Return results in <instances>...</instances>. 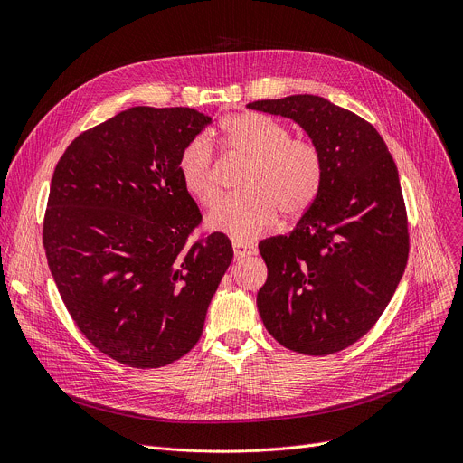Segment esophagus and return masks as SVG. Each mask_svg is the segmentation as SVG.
<instances>
[{
	"mask_svg": "<svg viewBox=\"0 0 463 463\" xmlns=\"http://www.w3.org/2000/svg\"><path fill=\"white\" fill-rule=\"evenodd\" d=\"M232 250H234V259H236V260H241V259L251 257V255L257 253V248H253V246H250V244H241V241H234Z\"/></svg>",
	"mask_w": 463,
	"mask_h": 463,
	"instance_id": "1",
	"label": "esophagus"
}]
</instances>
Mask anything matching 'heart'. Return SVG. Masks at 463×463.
Listing matches in <instances>:
<instances>
[{
  "instance_id": "heart-1",
  "label": "heart",
  "mask_w": 463,
  "mask_h": 463,
  "mask_svg": "<svg viewBox=\"0 0 463 463\" xmlns=\"http://www.w3.org/2000/svg\"><path fill=\"white\" fill-rule=\"evenodd\" d=\"M219 142L227 156L240 157L248 168L240 178V194L219 203L208 225L238 241H250L269 231L278 212L283 217L304 213L323 184V156L317 144L290 137L281 121L241 112L219 121ZM184 189L203 206L219 199L213 150L204 137L189 140L178 157Z\"/></svg>"
}]
</instances>
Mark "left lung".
Instances as JSON below:
<instances>
[{
  "label": "left lung",
  "instance_id": "1",
  "mask_svg": "<svg viewBox=\"0 0 463 463\" xmlns=\"http://www.w3.org/2000/svg\"><path fill=\"white\" fill-rule=\"evenodd\" d=\"M248 109L297 121L325 165L317 197L297 227L259 244L269 266L257 295L260 319L295 353L344 351L379 321L407 266L409 223L396 163L372 124L319 95Z\"/></svg>",
  "mask_w": 463,
  "mask_h": 463
}]
</instances>
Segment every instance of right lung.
Returning <instances> with one entry per match:
<instances>
[{
  "instance_id": "obj_1",
  "label": "right lung",
  "mask_w": 463,
  "mask_h": 463,
  "mask_svg": "<svg viewBox=\"0 0 463 463\" xmlns=\"http://www.w3.org/2000/svg\"><path fill=\"white\" fill-rule=\"evenodd\" d=\"M212 121L194 109L133 107L72 140L54 168L43 244L88 342L129 368L189 353L232 260L184 189L178 157Z\"/></svg>"
}]
</instances>
